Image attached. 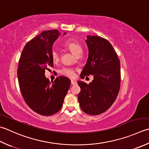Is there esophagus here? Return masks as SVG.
I'll return each mask as SVG.
<instances>
[{
	"instance_id": "esophagus-1",
	"label": "esophagus",
	"mask_w": 149,
	"mask_h": 149,
	"mask_svg": "<svg viewBox=\"0 0 149 149\" xmlns=\"http://www.w3.org/2000/svg\"><path fill=\"white\" fill-rule=\"evenodd\" d=\"M77 84V82L74 80H72L71 81V84L72 85H75V84Z\"/></svg>"
}]
</instances>
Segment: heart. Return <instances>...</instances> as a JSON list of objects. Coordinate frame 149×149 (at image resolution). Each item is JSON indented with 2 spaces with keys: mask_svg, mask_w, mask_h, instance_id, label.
<instances>
[{
  "mask_svg": "<svg viewBox=\"0 0 149 149\" xmlns=\"http://www.w3.org/2000/svg\"><path fill=\"white\" fill-rule=\"evenodd\" d=\"M64 46L68 48L72 54L77 55L82 52V48L77 40L74 39H68L64 42ZM52 59L54 62L56 63L59 59V54L56 49H53L52 52ZM61 74L68 77H74L75 70L71 68H64L61 70Z\"/></svg>",
  "mask_w": 149,
  "mask_h": 149,
  "instance_id": "obj_1",
  "label": "heart"
}]
</instances>
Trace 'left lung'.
I'll use <instances>...</instances> for the list:
<instances>
[{"label": "left lung", "mask_w": 149, "mask_h": 149, "mask_svg": "<svg viewBox=\"0 0 149 149\" xmlns=\"http://www.w3.org/2000/svg\"><path fill=\"white\" fill-rule=\"evenodd\" d=\"M88 48L87 62L80 77L92 75L88 84L78 81L81 88L78 100L81 110L89 115H99L109 109L120 88V61L112 46L100 36L86 37Z\"/></svg>", "instance_id": "8db88e82"}]
</instances>
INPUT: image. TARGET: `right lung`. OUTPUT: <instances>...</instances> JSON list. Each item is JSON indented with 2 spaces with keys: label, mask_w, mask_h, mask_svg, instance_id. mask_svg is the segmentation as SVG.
I'll return each mask as SVG.
<instances>
[{
  "label": "right lung",
  "mask_w": 149,
  "mask_h": 149,
  "mask_svg": "<svg viewBox=\"0 0 149 149\" xmlns=\"http://www.w3.org/2000/svg\"><path fill=\"white\" fill-rule=\"evenodd\" d=\"M59 35L57 30L42 31L26 43L19 59L20 92L28 106L40 115L48 116L59 111L70 86L68 78L59 76L49 82L45 74L46 70L54 66L52 46Z\"/></svg>",
  "instance_id": "add662e5"
}]
</instances>
